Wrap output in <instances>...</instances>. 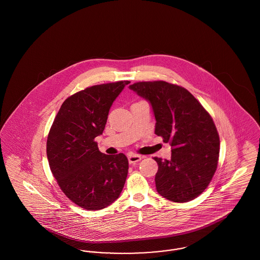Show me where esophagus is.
Instances as JSON below:
<instances>
[{"label":"esophagus","mask_w":260,"mask_h":260,"mask_svg":"<svg viewBox=\"0 0 260 260\" xmlns=\"http://www.w3.org/2000/svg\"><path fill=\"white\" fill-rule=\"evenodd\" d=\"M127 158H128V162L129 164H136L137 161L141 160V157L139 155H129Z\"/></svg>","instance_id":"obj_1"}]
</instances>
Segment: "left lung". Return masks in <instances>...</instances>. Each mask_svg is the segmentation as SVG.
Segmentation results:
<instances>
[{
  "label": "left lung",
  "instance_id": "obj_1",
  "mask_svg": "<svg viewBox=\"0 0 260 260\" xmlns=\"http://www.w3.org/2000/svg\"><path fill=\"white\" fill-rule=\"evenodd\" d=\"M129 87L150 101L155 134L172 146L171 160L158 164L156 188L164 198L186 203L210 184L217 169L220 141L213 120L184 87L165 81L137 82Z\"/></svg>",
  "mask_w": 260,
  "mask_h": 260
}]
</instances>
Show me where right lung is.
<instances>
[{"label": "right lung", "mask_w": 260, "mask_h": 260, "mask_svg": "<svg viewBox=\"0 0 260 260\" xmlns=\"http://www.w3.org/2000/svg\"><path fill=\"white\" fill-rule=\"evenodd\" d=\"M129 81L101 84L65 99L50 126L47 156L50 171L65 196L87 210H99L120 196L128 161L123 153L99 150L113 101Z\"/></svg>", "instance_id": "obj_1"}]
</instances>
